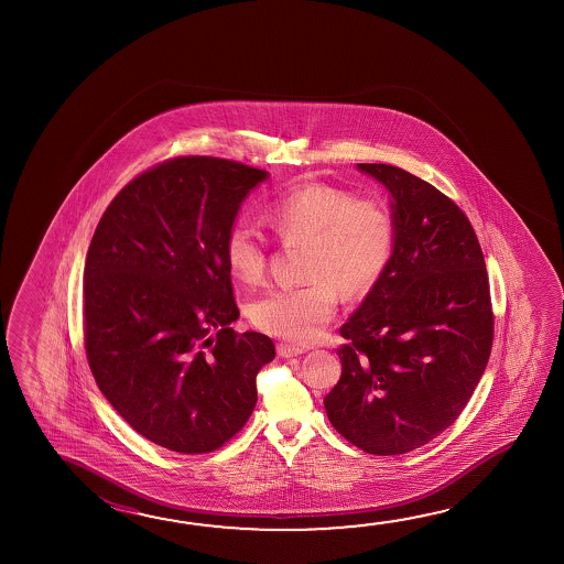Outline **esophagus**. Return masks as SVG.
<instances>
[{
    "instance_id": "obj_1",
    "label": "esophagus",
    "mask_w": 564,
    "mask_h": 564,
    "mask_svg": "<svg viewBox=\"0 0 564 564\" xmlns=\"http://www.w3.org/2000/svg\"><path fill=\"white\" fill-rule=\"evenodd\" d=\"M303 348L299 346H291V344H278V354L281 358H293V356H301Z\"/></svg>"
}]
</instances>
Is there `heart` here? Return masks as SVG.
<instances>
[{
    "mask_svg": "<svg viewBox=\"0 0 564 564\" xmlns=\"http://www.w3.org/2000/svg\"><path fill=\"white\" fill-rule=\"evenodd\" d=\"M269 228L281 243H306L303 285L275 286L250 305L263 333L306 344L318 338L341 295H366L388 269L395 248L391 213L373 198L324 183H301L269 204ZM231 275L258 285L268 273L269 243L248 223L231 224L224 238Z\"/></svg>",
    "mask_w": 564,
    "mask_h": 564,
    "instance_id": "obj_1",
    "label": "heart"
}]
</instances>
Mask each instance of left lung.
Returning <instances> with one entry per match:
<instances>
[{"label":"left lung","instance_id":"left-lung-1","mask_svg":"<svg viewBox=\"0 0 564 564\" xmlns=\"http://www.w3.org/2000/svg\"><path fill=\"white\" fill-rule=\"evenodd\" d=\"M358 166L393 196L395 248L341 324V376L324 409L348 443L393 456L460 416L488 364L494 311L480 241L460 206L399 166Z\"/></svg>","mask_w":564,"mask_h":564}]
</instances>
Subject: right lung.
Wrapping results in <instances>:
<instances>
[{
	"instance_id": "obj_1",
	"label": "right lung",
	"mask_w": 564,
	"mask_h": 564,
	"mask_svg": "<svg viewBox=\"0 0 564 564\" xmlns=\"http://www.w3.org/2000/svg\"><path fill=\"white\" fill-rule=\"evenodd\" d=\"M265 176L231 159H166L113 196L86 253L94 379L135 433L173 453H213L240 433L275 358L265 334L230 328L240 311L224 259L241 200Z\"/></svg>"
}]
</instances>
